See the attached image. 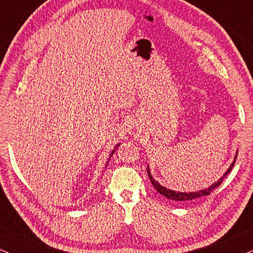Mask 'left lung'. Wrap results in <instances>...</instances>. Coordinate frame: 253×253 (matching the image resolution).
Listing matches in <instances>:
<instances>
[{
  "label": "left lung",
  "instance_id": "obj_1",
  "mask_svg": "<svg viewBox=\"0 0 253 253\" xmlns=\"http://www.w3.org/2000/svg\"><path fill=\"white\" fill-rule=\"evenodd\" d=\"M238 154V153H237ZM236 159H237V155L234 157L232 165L230 166V168L227 169V171L219 179L218 181H215L214 183H213L212 186H210L209 188L206 189H203V191H198V192H189V193H182V192H175V191H171V189H168L166 188V187H163L160 185L159 182H157L156 180L153 179V176H151L150 171H149V167H148L147 171H148V175H149V179H150V182L151 185L156 188V191L160 193V194H162L163 197L170 199V200L173 201H191V200H194V199H198V198H201V197H205V195H209L211 194V192L213 191V189H215L216 187H219V185H221L222 180L225 179V177L227 176V174L230 173L231 170H232V167L234 166V163H236Z\"/></svg>",
  "mask_w": 253,
  "mask_h": 253
}]
</instances>
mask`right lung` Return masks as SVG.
<instances>
[{"label":"right lung","mask_w":253,"mask_h":253,"mask_svg":"<svg viewBox=\"0 0 253 253\" xmlns=\"http://www.w3.org/2000/svg\"><path fill=\"white\" fill-rule=\"evenodd\" d=\"M118 145H120V144H117V145H116V148H115V149H117V147H118ZM115 149L112 150V153H111V155H110V157H111L112 155H114V153H115Z\"/></svg>","instance_id":"1"}]
</instances>
